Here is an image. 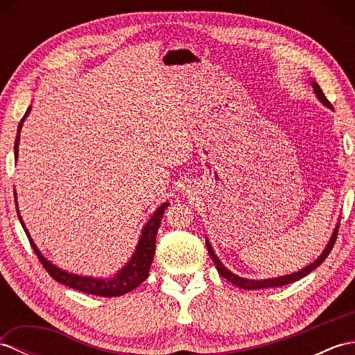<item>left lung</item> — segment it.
<instances>
[{
    "label": "left lung",
    "mask_w": 355,
    "mask_h": 355,
    "mask_svg": "<svg viewBox=\"0 0 355 355\" xmlns=\"http://www.w3.org/2000/svg\"><path fill=\"white\" fill-rule=\"evenodd\" d=\"M313 88H314L315 96H318V99H319L323 105H327L328 108H333V105H331V103L328 102L325 94H323L322 88H320L318 84H315L314 80H313ZM337 233H338V224L336 225L333 236H331V239H329V243H328L325 250H323L322 254L319 256V258L315 259L313 263H310V266H306L305 268L296 271V273H291V275H286V276H279V277H273V279H259V281H253V279H245V277H239V276H236L235 273H232V271L225 268V267L223 266V263H221V261L218 259V256H216L215 252L212 250V247H210L207 239H206V245H207V250H209L210 258H212V261L215 262L218 273H220L223 277H225L229 282H232L233 285H236V286H241V288H244V290H261V288H271V286H282V285H286V284L296 282V281H299V279H302L304 276H306L308 273H311V271H313L314 268H318V267L320 266V263L327 259V256L329 254V252L333 250V247H334V244H336V239H337Z\"/></svg>",
    "instance_id": "obj_1"
}]
</instances>
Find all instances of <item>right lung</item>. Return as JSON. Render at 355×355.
<instances>
[{
    "label": "right lung",
    "instance_id": "1",
    "mask_svg": "<svg viewBox=\"0 0 355 355\" xmlns=\"http://www.w3.org/2000/svg\"><path fill=\"white\" fill-rule=\"evenodd\" d=\"M30 110H32V107H28L24 117L21 119V123L18 125V135H17V140H15V148H13L15 149V158H18V145H19L21 126H22V122L26 120L27 114L30 112ZM15 197H17V193H15ZM15 205H17V198H15ZM168 206H169V202H163V205L153 214V216L149 218V221L145 224V227H143V230H141L139 244H137V247H135V252L131 256V259L128 261V263L122 270L117 271L114 277H110V279H102V277L99 279V277H92V276L73 275V273H69V271L61 270V268H58L56 266H53L50 261L44 258L42 253L37 250V247L35 245L33 239L30 238L28 232H27L26 225H24V221H22V218L19 215L18 205H17V212H18V218L21 221L22 229H24L26 235L30 241V245H32L33 252L37 256V259L41 261L42 267L47 270V273L53 279H55L56 282L70 286V288H73V290H79V291H84V293H88V294H96V296L117 297V296H122V294L132 291L134 288H137V286L148 277L149 267H150V263H153L154 253H155L157 230H158V227H160L163 214H164V210Z\"/></svg>",
    "mask_w": 355,
    "mask_h": 355
}]
</instances>
